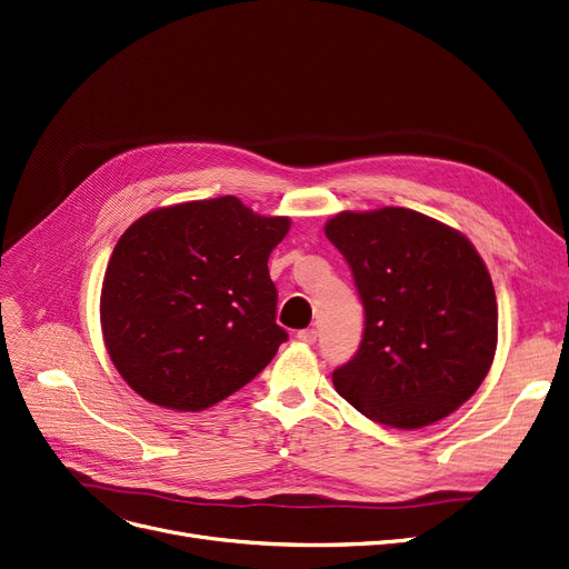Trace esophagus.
<instances>
[{
	"mask_svg": "<svg viewBox=\"0 0 569 569\" xmlns=\"http://www.w3.org/2000/svg\"><path fill=\"white\" fill-rule=\"evenodd\" d=\"M298 339L305 343H313L318 339V332H316V328H307V330L298 332Z\"/></svg>",
	"mask_w": 569,
	"mask_h": 569,
	"instance_id": "1",
	"label": "esophagus"
}]
</instances>
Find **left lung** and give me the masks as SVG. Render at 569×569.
Returning a JSON list of instances; mask_svg holds the SVG:
<instances>
[{"mask_svg": "<svg viewBox=\"0 0 569 569\" xmlns=\"http://www.w3.org/2000/svg\"><path fill=\"white\" fill-rule=\"evenodd\" d=\"M326 237L349 262L365 307L360 349L332 372L337 392L400 430L453 413L498 349L496 288L472 241L402 207L341 211Z\"/></svg>", "mask_w": 569, "mask_h": 569, "instance_id": "obj_1", "label": "left lung"}]
</instances>
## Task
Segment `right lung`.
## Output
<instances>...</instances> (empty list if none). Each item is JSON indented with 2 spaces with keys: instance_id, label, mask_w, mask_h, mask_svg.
<instances>
[{
  "instance_id": "obj_1",
  "label": "right lung",
  "mask_w": 569,
  "mask_h": 569,
  "mask_svg": "<svg viewBox=\"0 0 569 569\" xmlns=\"http://www.w3.org/2000/svg\"><path fill=\"white\" fill-rule=\"evenodd\" d=\"M290 218L232 194L148 211L122 232L102 283L111 362L143 400L202 411L256 379L288 339L271 249Z\"/></svg>"
}]
</instances>
